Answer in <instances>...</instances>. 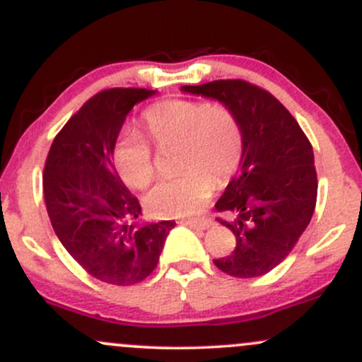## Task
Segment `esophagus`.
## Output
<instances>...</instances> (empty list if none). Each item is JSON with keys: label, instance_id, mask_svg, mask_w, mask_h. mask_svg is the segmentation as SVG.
Listing matches in <instances>:
<instances>
[{"label": "esophagus", "instance_id": "obj_1", "mask_svg": "<svg viewBox=\"0 0 362 362\" xmlns=\"http://www.w3.org/2000/svg\"><path fill=\"white\" fill-rule=\"evenodd\" d=\"M182 223H184L185 226L194 228V230H206V228L211 226L209 219H185V221Z\"/></svg>", "mask_w": 362, "mask_h": 362}]
</instances>
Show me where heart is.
<instances>
[{"instance_id":"heart-1","label":"heart","mask_w":362,"mask_h":362,"mask_svg":"<svg viewBox=\"0 0 362 362\" xmlns=\"http://www.w3.org/2000/svg\"><path fill=\"white\" fill-rule=\"evenodd\" d=\"M148 136L156 144L182 141L184 173L163 178L148 194L155 216L177 218L199 213L219 184L230 180L243 156L242 124L233 110L219 102L163 100L141 115ZM114 167L132 189H146L155 178L153 149L138 134L122 136L114 146Z\"/></svg>"}]
</instances>
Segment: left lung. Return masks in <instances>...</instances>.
Wrapping results in <instances>:
<instances>
[{"label":"left lung","instance_id":"left-lung-1","mask_svg":"<svg viewBox=\"0 0 362 362\" xmlns=\"http://www.w3.org/2000/svg\"><path fill=\"white\" fill-rule=\"evenodd\" d=\"M182 91L214 98L235 112L243 131V156L216 202L233 214L218 221L233 231V252L214 265L228 276L259 277L289 255L317 204V170L311 143L274 95L243 80H216Z\"/></svg>","mask_w":362,"mask_h":362}]
</instances>
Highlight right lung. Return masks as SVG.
Returning <instances> with one entry per match:
<instances>
[{"mask_svg": "<svg viewBox=\"0 0 362 362\" xmlns=\"http://www.w3.org/2000/svg\"><path fill=\"white\" fill-rule=\"evenodd\" d=\"M146 88H110L93 95L57 132L44 167V199L54 231L95 279L132 286L155 271L175 221L143 224L139 201L114 167V146Z\"/></svg>", "mask_w": 362, "mask_h": 362, "instance_id": "1", "label": "right lung"}]
</instances>
